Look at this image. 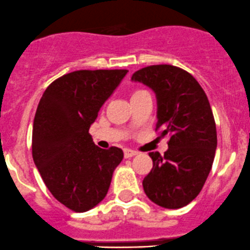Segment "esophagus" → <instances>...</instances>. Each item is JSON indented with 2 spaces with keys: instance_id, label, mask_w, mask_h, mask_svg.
<instances>
[{
  "instance_id": "esophagus-1",
  "label": "esophagus",
  "mask_w": 250,
  "mask_h": 250,
  "mask_svg": "<svg viewBox=\"0 0 250 250\" xmlns=\"http://www.w3.org/2000/svg\"><path fill=\"white\" fill-rule=\"evenodd\" d=\"M137 154V152L136 150H132V149H128V148H125L124 149V157L125 158H131L133 157V155Z\"/></svg>"
}]
</instances>
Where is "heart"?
<instances>
[{
    "mask_svg": "<svg viewBox=\"0 0 250 250\" xmlns=\"http://www.w3.org/2000/svg\"><path fill=\"white\" fill-rule=\"evenodd\" d=\"M140 91H143V90H138V91H136V92H140ZM136 92H135V93H136Z\"/></svg>",
    "mask_w": 250,
    "mask_h": 250,
    "instance_id": "heart-1",
    "label": "heart"
}]
</instances>
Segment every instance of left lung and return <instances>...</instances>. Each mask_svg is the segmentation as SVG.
Wrapping results in <instances>:
<instances>
[{
    "label": "left lung",
    "mask_w": 250,
    "mask_h": 250,
    "mask_svg": "<svg viewBox=\"0 0 250 250\" xmlns=\"http://www.w3.org/2000/svg\"><path fill=\"white\" fill-rule=\"evenodd\" d=\"M131 80L154 91L155 131L170 137L164 155L149 153L153 167L143 179L145 193L163 208H182L202 191L214 162L216 126L208 97L188 71L170 64L146 66Z\"/></svg>",
    "instance_id": "1"
}]
</instances>
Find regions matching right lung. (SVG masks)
<instances>
[{"label":"right lung","mask_w":250,"mask_h":250,"mask_svg":"<svg viewBox=\"0 0 250 250\" xmlns=\"http://www.w3.org/2000/svg\"><path fill=\"white\" fill-rule=\"evenodd\" d=\"M128 70H76L54 80L42 95L33 126V158L52 196L83 212L104 199L120 148L102 149L88 133L101 107Z\"/></svg>","instance_id":"add662e5"}]
</instances>
